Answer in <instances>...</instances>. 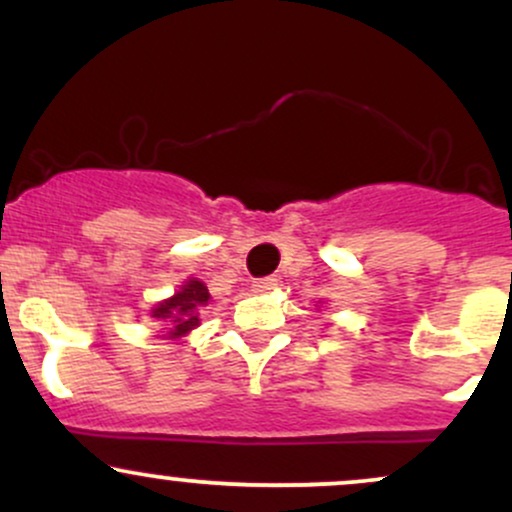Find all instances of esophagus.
<instances>
[{"label":"esophagus","instance_id":"obj_1","mask_svg":"<svg viewBox=\"0 0 512 512\" xmlns=\"http://www.w3.org/2000/svg\"><path fill=\"white\" fill-rule=\"evenodd\" d=\"M274 286H276L274 276H264V279L252 281V291H255V293H267V291H272Z\"/></svg>","mask_w":512,"mask_h":512}]
</instances>
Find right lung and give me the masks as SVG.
Listing matches in <instances>:
<instances>
[{
	"label": "right lung",
	"mask_w": 512,
	"mask_h": 512,
	"mask_svg": "<svg viewBox=\"0 0 512 512\" xmlns=\"http://www.w3.org/2000/svg\"><path fill=\"white\" fill-rule=\"evenodd\" d=\"M209 289L197 279L182 281V286L175 296H170L168 301L158 303L151 310V317H156V322H161L166 339H180L185 334H190L195 327H199V315H202L204 305H209Z\"/></svg>",
	"instance_id": "1"
}]
</instances>
